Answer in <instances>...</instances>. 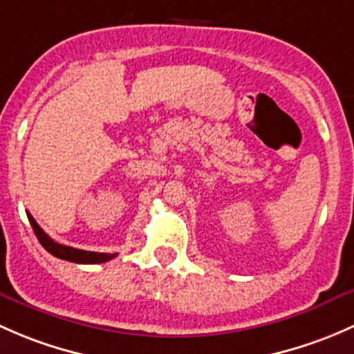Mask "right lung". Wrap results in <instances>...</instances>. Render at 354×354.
<instances>
[{"label": "right lung", "instance_id": "obj_1", "mask_svg": "<svg viewBox=\"0 0 354 354\" xmlns=\"http://www.w3.org/2000/svg\"><path fill=\"white\" fill-rule=\"evenodd\" d=\"M28 221H30L32 228H34L35 236L39 239V242L42 243L44 249L47 250L49 254H53L54 257L64 259V261L69 262H76V264H98V262H107L111 259H114L118 254H102V252H88V250H80V249H73V247L68 245H61V243L54 242L46 232L42 230L41 227L37 225V221L34 220L30 213H27Z\"/></svg>", "mask_w": 354, "mask_h": 354}]
</instances>
